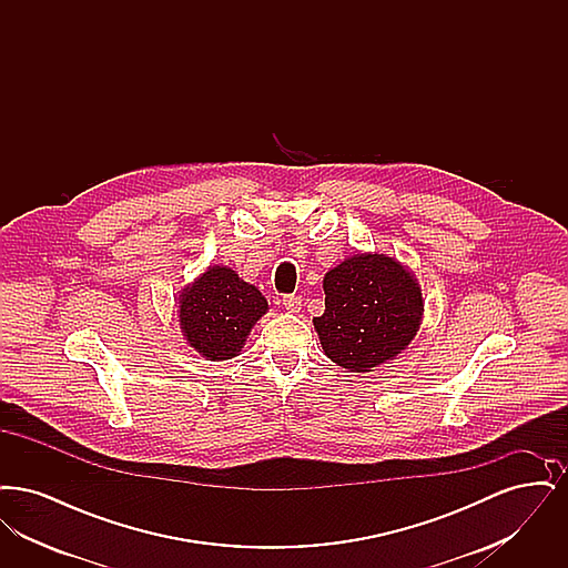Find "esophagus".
Wrapping results in <instances>:
<instances>
[{
    "label": "esophagus",
    "mask_w": 568,
    "mask_h": 568,
    "mask_svg": "<svg viewBox=\"0 0 568 568\" xmlns=\"http://www.w3.org/2000/svg\"><path fill=\"white\" fill-rule=\"evenodd\" d=\"M283 306L290 311V313H300L302 308V297L300 296H283Z\"/></svg>",
    "instance_id": "1"
}]
</instances>
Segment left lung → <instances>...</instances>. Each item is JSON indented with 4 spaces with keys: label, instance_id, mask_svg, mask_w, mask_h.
Instances as JSON below:
<instances>
[{
    "label": "left lung",
    "instance_id": "obj_1",
    "mask_svg": "<svg viewBox=\"0 0 568 568\" xmlns=\"http://www.w3.org/2000/svg\"><path fill=\"white\" fill-rule=\"evenodd\" d=\"M325 311L313 324L325 355L349 373H371L415 338L424 297L398 260L357 253L325 272Z\"/></svg>",
    "mask_w": 568,
    "mask_h": 568
}]
</instances>
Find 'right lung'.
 <instances>
[{
    "mask_svg": "<svg viewBox=\"0 0 568 568\" xmlns=\"http://www.w3.org/2000/svg\"><path fill=\"white\" fill-rule=\"evenodd\" d=\"M262 292L227 266H211L179 296V322L191 347L206 359H230L266 315Z\"/></svg>",
    "mask_w": 568,
    "mask_h": 568,
    "instance_id": "right-lung-1",
    "label": "right lung"
}]
</instances>
